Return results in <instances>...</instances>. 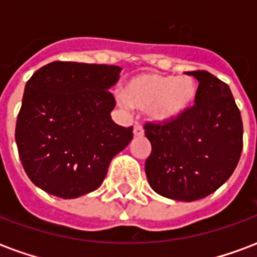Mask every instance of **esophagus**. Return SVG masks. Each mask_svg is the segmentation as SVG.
<instances>
[{
    "label": "esophagus",
    "instance_id": "1",
    "mask_svg": "<svg viewBox=\"0 0 257 257\" xmlns=\"http://www.w3.org/2000/svg\"><path fill=\"white\" fill-rule=\"evenodd\" d=\"M134 135L136 136V138H142V136L145 135V131H143V128H142V125H139V123H135Z\"/></svg>",
    "mask_w": 257,
    "mask_h": 257
}]
</instances>
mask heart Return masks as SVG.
<instances>
[{
	"label": "heart",
	"mask_w": 257,
	"mask_h": 257,
	"mask_svg": "<svg viewBox=\"0 0 257 257\" xmlns=\"http://www.w3.org/2000/svg\"><path fill=\"white\" fill-rule=\"evenodd\" d=\"M198 85L189 75H167L145 73L135 75L125 84L121 104L146 110L147 117L156 123L178 121L194 106Z\"/></svg>",
	"instance_id": "obj_1"
}]
</instances>
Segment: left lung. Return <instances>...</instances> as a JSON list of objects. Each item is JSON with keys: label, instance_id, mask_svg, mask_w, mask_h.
Listing matches in <instances>:
<instances>
[{"label": "left lung", "instance_id": "obj_1", "mask_svg": "<svg viewBox=\"0 0 257 257\" xmlns=\"http://www.w3.org/2000/svg\"><path fill=\"white\" fill-rule=\"evenodd\" d=\"M199 82L195 106L178 121L147 123L151 154L146 176L167 198L191 202L227 182L242 151V119L228 85L208 71H189Z\"/></svg>", "mask_w": 257, "mask_h": 257}]
</instances>
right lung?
I'll list each match as a JSON object with an SVG mask.
<instances>
[{"label":"right lung","mask_w":257,"mask_h":257,"mask_svg":"<svg viewBox=\"0 0 257 257\" xmlns=\"http://www.w3.org/2000/svg\"><path fill=\"white\" fill-rule=\"evenodd\" d=\"M121 67L52 62L27 81L15 139L20 161L37 187L60 198L99 189L108 165L134 138L111 119L108 92Z\"/></svg>","instance_id":"obj_1"}]
</instances>
